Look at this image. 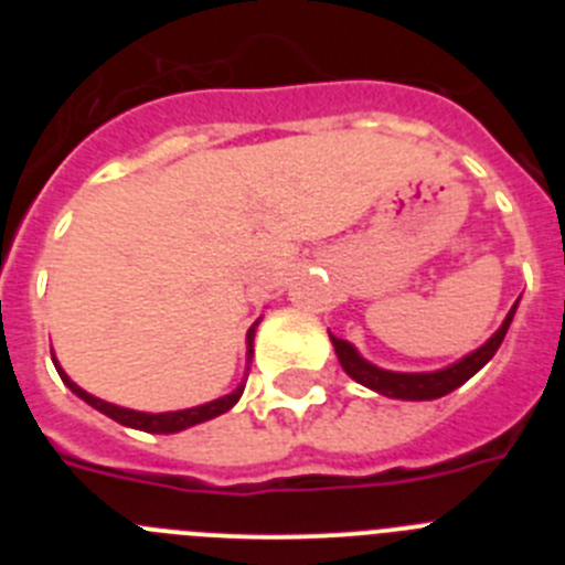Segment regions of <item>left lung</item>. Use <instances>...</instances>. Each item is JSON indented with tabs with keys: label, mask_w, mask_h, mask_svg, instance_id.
I'll list each match as a JSON object with an SVG mask.
<instances>
[{
	"label": "left lung",
	"mask_w": 565,
	"mask_h": 565,
	"mask_svg": "<svg viewBox=\"0 0 565 565\" xmlns=\"http://www.w3.org/2000/svg\"><path fill=\"white\" fill-rule=\"evenodd\" d=\"M518 311V302L509 308L507 319L501 322L492 337L476 348L472 353H467L463 359L458 362L447 364L441 371H427V373H398V371H384L379 364L367 362L362 353L353 348L351 342H344V339H337L331 333V342H333V351H337L339 364H342V371L353 379V382L364 384V387H371V391L382 393L387 398H402V402H430V398H441L447 393H452L456 387H461L467 379L476 376L481 371L483 364L489 359L495 356V351L501 348L503 337H507L509 326H512V317Z\"/></svg>",
	"instance_id": "8db88e82"
}]
</instances>
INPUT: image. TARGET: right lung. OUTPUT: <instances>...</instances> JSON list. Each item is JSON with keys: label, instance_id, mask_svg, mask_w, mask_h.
I'll return each mask as SVG.
<instances>
[{"label": "right lung", "instance_id": "1", "mask_svg": "<svg viewBox=\"0 0 565 565\" xmlns=\"http://www.w3.org/2000/svg\"><path fill=\"white\" fill-rule=\"evenodd\" d=\"M257 326H259V319L254 322L252 328H248V333H246V376H248V364H252V356H254V328ZM53 364H56V371H58V376H62V382L67 384L70 391L76 393L78 398H84L89 407H96L98 413L109 416L113 422L124 424V427H132V430H143V433H158V436L181 433V430H186V427H194V424H203V422H209V418L223 416L226 411H232L234 404L239 402V396H243V391H246V379H243V382H239L232 393H226V396H221V398H214V402L198 404V407H186V411H172V413H141V411H129V407H118V404L104 402V398L82 391V387H78V384L67 376V373H64V367L58 364L56 356H53Z\"/></svg>", "mask_w": 565, "mask_h": 565}]
</instances>
